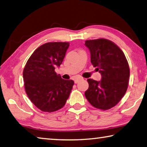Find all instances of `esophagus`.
Returning <instances> with one entry per match:
<instances>
[{"instance_id": "esophagus-1", "label": "esophagus", "mask_w": 147, "mask_h": 147, "mask_svg": "<svg viewBox=\"0 0 147 147\" xmlns=\"http://www.w3.org/2000/svg\"><path fill=\"white\" fill-rule=\"evenodd\" d=\"M81 80H82V78L79 77V78H76L75 80H74V83H75V84H77V83L79 82V81H80Z\"/></svg>"}]
</instances>
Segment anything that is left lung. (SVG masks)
Returning <instances> with one entry per match:
<instances>
[{
    "mask_svg": "<svg viewBox=\"0 0 147 147\" xmlns=\"http://www.w3.org/2000/svg\"><path fill=\"white\" fill-rule=\"evenodd\" d=\"M90 51L91 63L101 74V80L88 79L85 96L95 108L108 110L116 105L126 92L129 67L124 52L105 38L85 41Z\"/></svg>",
    "mask_w": 147,
    "mask_h": 147,
    "instance_id": "obj_1",
    "label": "left lung"
}]
</instances>
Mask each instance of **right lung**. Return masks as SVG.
Segmentation results:
<instances>
[{
    "label": "right lung",
    "instance_id": "1",
    "mask_svg": "<svg viewBox=\"0 0 147 147\" xmlns=\"http://www.w3.org/2000/svg\"><path fill=\"white\" fill-rule=\"evenodd\" d=\"M69 42H48L36 49L23 72L25 92L31 101L43 112L56 111L65 105L74 85L55 72L60 66Z\"/></svg>",
    "mask_w": 147,
    "mask_h": 147
}]
</instances>
